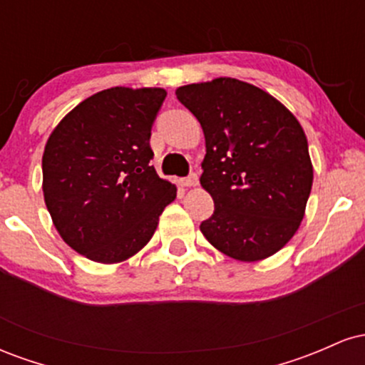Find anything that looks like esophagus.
I'll list each match as a JSON object with an SVG mask.
<instances>
[{
	"label": "esophagus",
	"mask_w": 365,
	"mask_h": 365,
	"mask_svg": "<svg viewBox=\"0 0 365 365\" xmlns=\"http://www.w3.org/2000/svg\"><path fill=\"white\" fill-rule=\"evenodd\" d=\"M180 183H182L183 187H195L197 183H199V177H197L195 173H190L188 177L180 180Z\"/></svg>",
	"instance_id": "1"
}]
</instances>
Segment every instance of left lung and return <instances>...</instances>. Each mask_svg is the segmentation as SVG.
I'll return each mask as SVG.
<instances>
[{
  "label": "left lung",
  "instance_id": "left-lung-1",
  "mask_svg": "<svg viewBox=\"0 0 365 365\" xmlns=\"http://www.w3.org/2000/svg\"><path fill=\"white\" fill-rule=\"evenodd\" d=\"M178 101L206 137L200 185L215 212L200 232L217 250L254 262L295 235L312 188V163L302 127L282 103L237 78L190 83Z\"/></svg>",
  "mask_w": 365,
  "mask_h": 365
}]
</instances>
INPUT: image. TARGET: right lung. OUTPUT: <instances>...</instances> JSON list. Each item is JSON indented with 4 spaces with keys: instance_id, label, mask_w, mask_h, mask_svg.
<instances>
[{
    "instance_id": "1",
    "label": "right lung",
    "mask_w": 365,
    "mask_h": 365,
    "mask_svg": "<svg viewBox=\"0 0 365 365\" xmlns=\"http://www.w3.org/2000/svg\"><path fill=\"white\" fill-rule=\"evenodd\" d=\"M165 89L113 87L75 106L43 154L46 207L63 240L103 264L132 257L150 240L177 188L150 159V128Z\"/></svg>"
}]
</instances>
